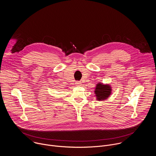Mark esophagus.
Listing matches in <instances>:
<instances>
[{"instance_id": "obj_1", "label": "esophagus", "mask_w": 156, "mask_h": 156, "mask_svg": "<svg viewBox=\"0 0 156 156\" xmlns=\"http://www.w3.org/2000/svg\"><path fill=\"white\" fill-rule=\"evenodd\" d=\"M76 86H81V83L80 81H76Z\"/></svg>"}]
</instances>
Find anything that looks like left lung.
I'll use <instances>...</instances> for the list:
<instances>
[{
  "label": "left lung",
  "mask_w": 156,
  "mask_h": 156,
  "mask_svg": "<svg viewBox=\"0 0 156 156\" xmlns=\"http://www.w3.org/2000/svg\"><path fill=\"white\" fill-rule=\"evenodd\" d=\"M112 89L109 84H104L101 83L96 84L94 93L98 101H104L107 99L111 94Z\"/></svg>",
  "instance_id": "8db88e82"
}]
</instances>
